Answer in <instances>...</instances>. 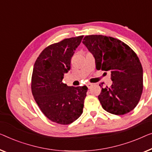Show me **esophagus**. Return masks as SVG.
I'll list each match as a JSON object with an SVG mask.
<instances>
[{"label":"esophagus","instance_id":"obj_1","mask_svg":"<svg viewBox=\"0 0 152 152\" xmlns=\"http://www.w3.org/2000/svg\"><path fill=\"white\" fill-rule=\"evenodd\" d=\"M92 86H93V84L92 83H87V87L89 88V89H90V88Z\"/></svg>","mask_w":152,"mask_h":152}]
</instances>
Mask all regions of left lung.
<instances>
[{
    "instance_id": "8db88e82",
    "label": "left lung",
    "mask_w": 152,
    "mask_h": 152,
    "mask_svg": "<svg viewBox=\"0 0 152 152\" xmlns=\"http://www.w3.org/2000/svg\"><path fill=\"white\" fill-rule=\"evenodd\" d=\"M83 43L94 56L96 69L110 72L111 86L102 88L98 96L102 108L117 115L130 112L143 88L142 67L137 54L121 41L102 35L85 36Z\"/></svg>"
}]
</instances>
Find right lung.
Instances as JSON below:
<instances>
[{
  "instance_id": "add662e5",
  "label": "right lung",
  "mask_w": 152,
  "mask_h": 152,
  "mask_svg": "<svg viewBox=\"0 0 152 152\" xmlns=\"http://www.w3.org/2000/svg\"><path fill=\"white\" fill-rule=\"evenodd\" d=\"M83 38V35L67 38L50 45L34 64L31 78L33 98L48 119L61 125L72 124L83 113L88 88L68 87L62 82Z\"/></svg>"
}]
</instances>
